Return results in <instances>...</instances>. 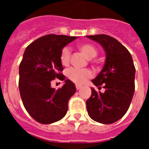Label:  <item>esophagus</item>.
I'll return each mask as SVG.
<instances>
[{"mask_svg": "<svg viewBox=\"0 0 149 149\" xmlns=\"http://www.w3.org/2000/svg\"><path fill=\"white\" fill-rule=\"evenodd\" d=\"M81 87H82L81 85H78V84H77V85H76V88H77V90H79V89L81 88Z\"/></svg>", "mask_w": 149, "mask_h": 149, "instance_id": "esophagus-1", "label": "esophagus"}]
</instances>
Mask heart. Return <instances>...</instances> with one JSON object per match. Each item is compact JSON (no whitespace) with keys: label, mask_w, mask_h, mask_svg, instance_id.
I'll return each instance as SVG.
<instances>
[{"label":"heart","mask_w":149,"mask_h":149,"mask_svg":"<svg viewBox=\"0 0 149 149\" xmlns=\"http://www.w3.org/2000/svg\"><path fill=\"white\" fill-rule=\"evenodd\" d=\"M78 49L86 58L91 59L97 55V48L91 43H83L78 45ZM70 61V51L68 48H63L60 53V62L63 65H69ZM67 77L72 82L77 84H83L92 77L93 73L88 69H77L71 68L67 71Z\"/></svg>","instance_id":"heart-1"}]
</instances>
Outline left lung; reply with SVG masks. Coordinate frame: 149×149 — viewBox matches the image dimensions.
Wrapping results in <instances>:
<instances>
[{
	"instance_id": "left-lung-1",
	"label": "left lung",
	"mask_w": 149,
	"mask_h": 149,
	"mask_svg": "<svg viewBox=\"0 0 149 149\" xmlns=\"http://www.w3.org/2000/svg\"><path fill=\"white\" fill-rule=\"evenodd\" d=\"M106 52V60L97 77L92 80L105 92L91 89L86 100L89 116L97 122L109 125L120 120L129 108L134 93L135 67L129 51L117 39L107 35L87 36Z\"/></svg>"
}]
</instances>
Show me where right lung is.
<instances>
[{"mask_svg": "<svg viewBox=\"0 0 149 149\" xmlns=\"http://www.w3.org/2000/svg\"><path fill=\"white\" fill-rule=\"evenodd\" d=\"M77 38L51 34L25 49L19 65V91L24 108L38 123L52 124L66 114L69 100L76 92L75 84L65 79L64 85L56 91L51 82L56 78L65 79L61 73V51Z\"/></svg>", "mask_w": 149, "mask_h": 149, "instance_id": "1", "label": "right lung"}]
</instances>
